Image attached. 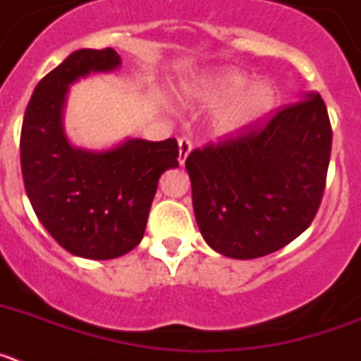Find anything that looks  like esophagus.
I'll list each match as a JSON object with an SVG mask.
<instances>
[{
	"label": "esophagus",
	"mask_w": 361,
	"mask_h": 361,
	"mask_svg": "<svg viewBox=\"0 0 361 361\" xmlns=\"http://www.w3.org/2000/svg\"><path fill=\"white\" fill-rule=\"evenodd\" d=\"M191 149H193V142H191L190 137H180V139H178V164L183 166L184 162H186Z\"/></svg>",
	"instance_id": "34e87169"
}]
</instances>
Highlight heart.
I'll return each instance as SVG.
<instances>
[{
    "label": "heart",
    "mask_w": 361,
    "mask_h": 361,
    "mask_svg": "<svg viewBox=\"0 0 361 361\" xmlns=\"http://www.w3.org/2000/svg\"><path fill=\"white\" fill-rule=\"evenodd\" d=\"M186 99L204 106H224L216 114L213 130L220 137L240 135L273 110L276 92L267 81L251 82L238 68H224L184 88Z\"/></svg>",
    "instance_id": "b5f03b06"
}]
</instances>
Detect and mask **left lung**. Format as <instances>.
I'll return each mask as SVG.
<instances>
[{
	"label": "left lung",
	"mask_w": 361,
	"mask_h": 361,
	"mask_svg": "<svg viewBox=\"0 0 361 361\" xmlns=\"http://www.w3.org/2000/svg\"><path fill=\"white\" fill-rule=\"evenodd\" d=\"M331 142L324 99L309 94L235 139L193 149L186 170L209 247L250 260L302 235L320 208Z\"/></svg>",
	"instance_id": "obj_1"
}]
</instances>
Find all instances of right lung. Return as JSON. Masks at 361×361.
<instances>
[{
  "instance_id": "add662e5",
  "label": "right lung",
  "mask_w": 361,
  "mask_h": 361,
  "mask_svg": "<svg viewBox=\"0 0 361 361\" xmlns=\"http://www.w3.org/2000/svg\"><path fill=\"white\" fill-rule=\"evenodd\" d=\"M121 66L114 49H82L47 73L21 128V171L44 229L75 257L110 260L142 240L161 175L178 166L175 139H126L103 152L75 148L63 128L72 82Z\"/></svg>"
}]
</instances>
